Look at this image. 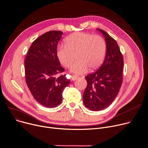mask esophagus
<instances>
[{
  "label": "esophagus",
  "mask_w": 148,
  "mask_h": 148,
  "mask_svg": "<svg viewBox=\"0 0 148 148\" xmlns=\"http://www.w3.org/2000/svg\"><path fill=\"white\" fill-rule=\"evenodd\" d=\"M78 77V76L77 75H71V80H75L77 79Z\"/></svg>",
  "instance_id": "34e87169"
}]
</instances>
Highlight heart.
Listing matches in <instances>:
<instances>
[{
	"label": "heart",
	"instance_id": "obj_1",
	"mask_svg": "<svg viewBox=\"0 0 148 148\" xmlns=\"http://www.w3.org/2000/svg\"><path fill=\"white\" fill-rule=\"evenodd\" d=\"M106 51V44L100 36L87 33H74L64 40V46L59 47L56 56L61 64L70 68L75 60L77 61L71 67V71L83 74L88 68L93 70L103 62Z\"/></svg>",
	"mask_w": 148,
	"mask_h": 148
}]
</instances>
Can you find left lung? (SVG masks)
<instances>
[{
    "label": "left lung",
    "instance_id": "obj_1",
    "mask_svg": "<svg viewBox=\"0 0 148 148\" xmlns=\"http://www.w3.org/2000/svg\"><path fill=\"white\" fill-rule=\"evenodd\" d=\"M106 52L102 65L95 73L85 77L87 85L83 93L84 106L91 111L105 109L115 99L123 83L124 60L116 40L103 29Z\"/></svg>",
    "mask_w": 148,
    "mask_h": 148
}]
</instances>
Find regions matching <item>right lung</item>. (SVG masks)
I'll list each match as a JSON object with an SVG mask.
<instances>
[{
	"label": "right lung",
	"instance_id": "add662e5",
	"mask_svg": "<svg viewBox=\"0 0 148 148\" xmlns=\"http://www.w3.org/2000/svg\"><path fill=\"white\" fill-rule=\"evenodd\" d=\"M63 34L50 31L39 36L29 47L25 60L27 85L34 99L41 105L53 108L62 100V92L70 84L65 69L56 56L58 43Z\"/></svg>",
	"mask_w": 148,
	"mask_h": 148
}]
</instances>
